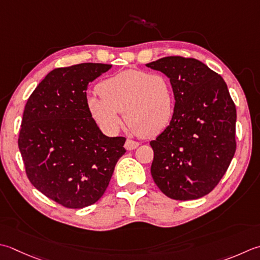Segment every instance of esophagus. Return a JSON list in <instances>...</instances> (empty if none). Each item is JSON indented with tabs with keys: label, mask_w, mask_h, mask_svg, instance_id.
I'll return each instance as SVG.
<instances>
[{
	"label": "esophagus",
	"mask_w": 260,
	"mask_h": 260,
	"mask_svg": "<svg viewBox=\"0 0 260 260\" xmlns=\"http://www.w3.org/2000/svg\"><path fill=\"white\" fill-rule=\"evenodd\" d=\"M140 145V143L139 142H136V141H133V140H126V142H125V149L126 150H128V151H132V150H135L137 146Z\"/></svg>",
	"instance_id": "esophagus-1"
}]
</instances>
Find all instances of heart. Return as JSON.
Masks as SVG:
<instances>
[{
    "label": "heart",
    "mask_w": 260,
    "mask_h": 260,
    "mask_svg": "<svg viewBox=\"0 0 260 260\" xmlns=\"http://www.w3.org/2000/svg\"><path fill=\"white\" fill-rule=\"evenodd\" d=\"M98 90L100 95H89L86 106L95 123L108 134L119 131L123 111L127 123L145 137L160 134L174 115V91L164 74L126 70L104 80Z\"/></svg>",
    "instance_id": "obj_1"
}]
</instances>
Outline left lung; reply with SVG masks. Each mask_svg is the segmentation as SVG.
Listing matches in <instances>:
<instances>
[{"label": "left lung", "instance_id": "obj_1", "mask_svg": "<svg viewBox=\"0 0 260 260\" xmlns=\"http://www.w3.org/2000/svg\"><path fill=\"white\" fill-rule=\"evenodd\" d=\"M146 66L170 79L176 100L169 126L150 142L152 178L172 200H197L214 189L235 155V103L222 76L201 60L168 56Z\"/></svg>", "mask_w": 260, "mask_h": 260}]
</instances>
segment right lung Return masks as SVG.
<instances>
[{
  "label": "right lung",
  "mask_w": 260,
  "mask_h": 260,
  "mask_svg": "<svg viewBox=\"0 0 260 260\" xmlns=\"http://www.w3.org/2000/svg\"><path fill=\"white\" fill-rule=\"evenodd\" d=\"M110 69L100 63L55 69L25 104L18 140L25 174L64 207L94 204L126 152L125 137L103 134L86 106L88 84Z\"/></svg>",
  "instance_id": "right-lung-1"
}]
</instances>
